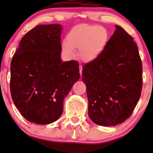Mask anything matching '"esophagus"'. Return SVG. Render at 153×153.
<instances>
[{"label":"esophagus","instance_id":"obj_1","mask_svg":"<svg viewBox=\"0 0 153 153\" xmlns=\"http://www.w3.org/2000/svg\"><path fill=\"white\" fill-rule=\"evenodd\" d=\"M79 74H80V76H82V69H83V68H82V65H79Z\"/></svg>","mask_w":153,"mask_h":153}]
</instances>
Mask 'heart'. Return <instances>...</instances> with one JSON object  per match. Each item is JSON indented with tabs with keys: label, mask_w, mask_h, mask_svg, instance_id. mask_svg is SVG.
Returning a JSON list of instances; mask_svg holds the SVG:
<instances>
[{
	"label": "heart",
	"mask_w": 153,
	"mask_h": 153,
	"mask_svg": "<svg viewBox=\"0 0 153 153\" xmlns=\"http://www.w3.org/2000/svg\"><path fill=\"white\" fill-rule=\"evenodd\" d=\"M109 36L105 28L96 25L82 24L74 27L61 43V51L68 59L76 56L79 50L80 57L84 62L91 63L102 55L107 46Z\"/></svg>",
	"instance_id": "b5f03b06"
}]
</instances>
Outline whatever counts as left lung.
<instances>
[{
    "label": "left lung",
    "instance_id": "8db88e82",
    "mask_svg": "<svg viewBox=\"0 0 153 153\" xmlns=\"http://www.w3.org/2000/svg\"><path fill=\"white\" fill-rule=\"evenodd\" d=\"M102 55L83 67L88 115L97 125L115 126L128 119L140 97L142 66L138 47L115 25Z\"/></svg>",
    "mask_w": 153,
    "mask_h": 153
}]
</instances>
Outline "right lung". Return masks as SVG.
Returning a JSON list of instances; mask_svg holds the SVG:
<instances>
[{"label":"right lung","mask_w":153,"mask_h":153,"mask_svg":"<svg viewBox=\"0 0 153 153\" xmlns=\"http://www.w3.org/2000/svg\"><path fill=\"white\" fill-rule=\"evenodd\" d=\"M62 29L57 24L36 26L23 37L11 61L12 99L33 123L57 120L65 98L79 78L78 63L61 59Z\"/></svg>","instance_id":"add662e5"}]
</instances>
